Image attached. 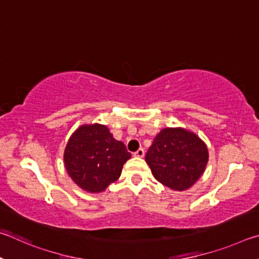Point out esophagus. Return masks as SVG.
<instances>
[{
	"mask_svg": "<svg viewBox=\"0 0 259 259\" xmlns=\"http://www.w3.org/2000/svg\"><path fill=\"white\" fill-rule=\"evenodd\" d=\"M134 157H138V158H142L144 156V150L143 149H139V150L137 152L133 153Z\"/></svg>",
	"mask_w": 259,
	"mask_h": 259,
	"instance_id": "obj_1",
	"label": "esophagus"
}]
</instances>
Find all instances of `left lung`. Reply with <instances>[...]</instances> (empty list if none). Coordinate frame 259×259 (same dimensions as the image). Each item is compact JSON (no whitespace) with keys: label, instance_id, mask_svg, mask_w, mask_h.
Masks as SVG:
<instances>
[{"label":"left lung","instance_id":"left-lung-1","mask_svg":"<svg viewBox=\"0 0 259 259\" xmlns=\"http://www.w3.org/2000/svg\"><path fill=\"white\" fill-rule=\"evenodd\" d=\"M208 149L196 133L183 127L162 128L146 155L155 179L174 191H185L206 169Z\"/></svg>","mask_w":259,"mask_h":259}]
</instances>
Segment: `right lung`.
Listing matches in <instances>:
<instances>
[{
  "label": "right lung",
  "mask_w": 259,
  "mask_h": 259,
  "mask_svg": "<svg viewBox=\"0 0 259 259\" xmlns=\"http://www.w3.org/2000/svg\"><path fill=\"white\" fill-rule=\"evenodd\" d=\"M131 158L125 144L113 139L106 125L84 124L71 134L63 152L68 175L90 193L103 192L119 179Z\"/></svg>",
  "instance_id": "add662e5"
}]
</instances>
